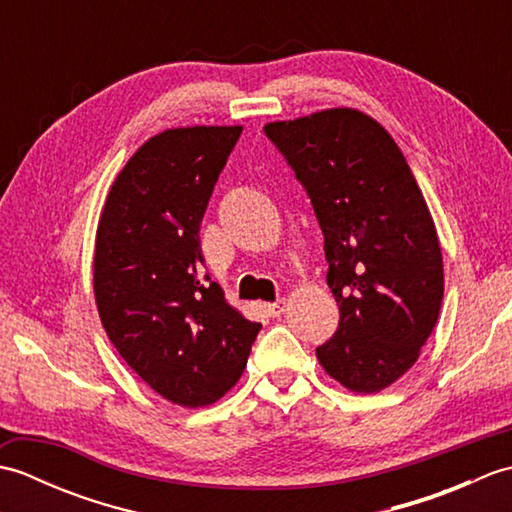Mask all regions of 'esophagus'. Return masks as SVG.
<instances>
[{
	"instance_id": "34e87169",
	"label": "esophagus",
	"mask_w": 512,
	"mask_h": 512,
	"mask_svg": "<svg viewBox=\"0 0 512 512\" xmlns=\"http://www.w3.org/2000/svg\"><path fill=\"white\" fill-rule=\"evenodd\" d=\"M264 310L268 317H279V314H284V310H286V299H277L273 303H266Z\"/></svg>"
}]
</instances>
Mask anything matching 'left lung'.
<instances>
[{
    "instance_id": "left-lung-1",
    "label": "left lung",
    "mask_w": 512,
    "mask_h": 512,
    "mask_svg": "<svg viewBox=\"0 0 512 512\" xmlns=\"http://www.w3.org/2000/svg\"><path fill=\"white\" fill-rule=\"evenodd\" d=\"M323 231L339 328L319 363L358 394L394 383L436 328L442 253L418 182L383 127L358 110L268 123Z\"/></svg>"
}]
</instances>
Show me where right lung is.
Listing matches in <instances>:
<instances>
[{"mask_svg": "<svg viewBox=\"0 0 512 512\" xmlns=\"http://www.w3.org/2000/svg\"><path fill=\"white\" fill-rule=\"evenodd\" d=\"M242 127L167 129L107 195L94 253L101 323L125 363L182 407L211 405L246 367L262 323L204 273L200 224Z\"/></svg>", "mask_w": 512, "mask_h": 512, "instance_id": "1", "label": "right lung"}]
</instances>
